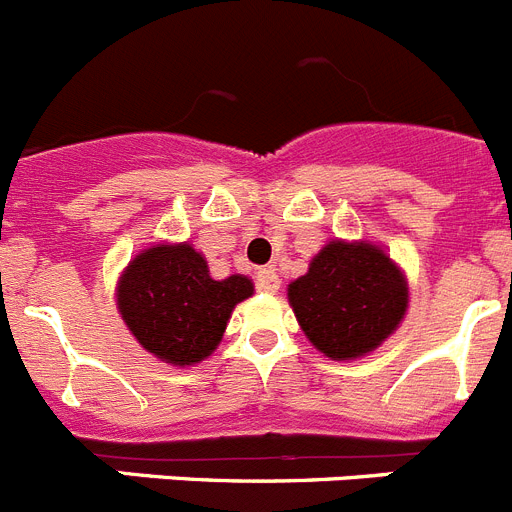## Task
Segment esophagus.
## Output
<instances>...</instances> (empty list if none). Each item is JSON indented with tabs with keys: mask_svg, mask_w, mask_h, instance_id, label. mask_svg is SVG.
I'll list each match as a JSON object with an SVG mask.
<instances>
[{
	"mask_svg": "<svg viewBox=\"0 0 512 512\" xmlns=\"http://www.w3.org/2000/svg\"><path fill=\"white\" fill-rule=\"evenodd\" d=\"M256 285H259L261 292H269V295H274V292L279 290V274L274 266H266V269H259L256 272Z\"/></svg>",
	"mask_w": 512,
	"mask_h": 512,
	"instance_id": "34e87169",
	"label": "esophagus"
}]
</instances>
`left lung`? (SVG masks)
Returning a JSON list of instances; mask_svg holds the SVG:
<instances>
[{"label": "left lung", "mask_w": 512, "mask_h": 512, "mask_svg": "<svg viewBox=\"0 0 512 512\" xmlns=\"http://www.w3.org/2000/svg\"><path fill=\"white\" fill-rule=\"evenodd\" d=\"M300 329L331 360H357L381 347L409 305L399 266L368 240H329L308 272L287 285Z\"/></svg>", "instance_id": "obj_1"}]
</instances>
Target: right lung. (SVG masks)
<instances>
[{
    "label": "right lung",
    "mask_w": 512,
    "mask_h": 512,
    "mask_svg": "<svg viewBox=\"0 0 512 512\" xmlns=\"http://www.w3.org/2000/svg\"><path fill=\"white\" fill-rule=\"evenodd\" d=\"M251 295L253 282L243 274L212 279L207 259L191 243H157L129 261L116 305L147 352L186 368L212 355L233 308Z\"/></svg>",
    "instance_id": "obj_1"
}]
</instances>
